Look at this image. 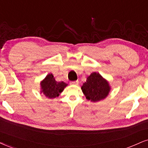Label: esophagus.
Masks as SVG:
<instances>
[{"mask_svg":"<svg viewBox=\"0 0 148 148\" xmlns=\"http://www.w3.org/2000/svg\"><path fill=\"white\" fill-rule=\"evenodd\" d=\"M71 84H73V85H78V84H79V81H78V80H77V81L71 82Z\"/></svg>","mask_w":148,"mask_h":148,"instance_id":"obj_1","label":"esophagus"}]
</instances>
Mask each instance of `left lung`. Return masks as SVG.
I'll return each mask as SVG.
<instances>
[{"label":"left lung","instance_id":"1","mask_svg":"<svg viewBox=\"0 0 148 148\" xmlns=\"http://www.w3.org/2000/svg\"><path fill=\"white\" fill-rule=\"evenodd\" d=\"M81 88L86 98L93 102L105 99L110 91V86L107 80L96 72L92 73L87 77Z\"/></svg>","mask_w":148,"mask_h":148}]
</instances>
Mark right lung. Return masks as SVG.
<instances>
[{
    "label": "right lung",
    "instance_id": "add662e5",
    "mask_svg": "<svg viewBox=\"0 0 148 148\" xmlns=\"http://www.w3.org/2000/svg\"><path fill=\"white\" fill-rule=\"evenodd\" d=\"M67 84L64 82L56 81L53 75L49 73L40 82L41 92L50 99L57 97L64 90Z\"/></svg>",
    "mask_w": 148,
    "mask_h": 148
}]
</instances>
